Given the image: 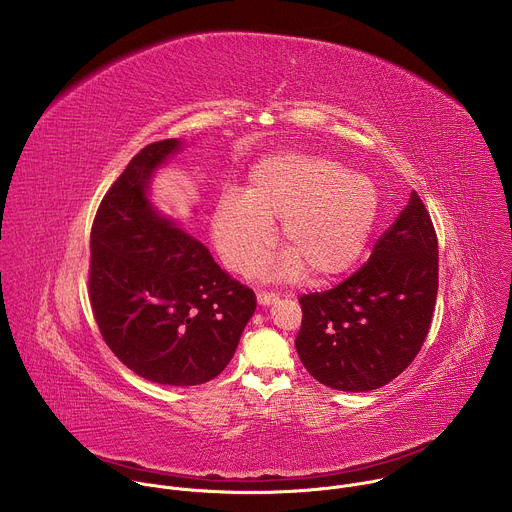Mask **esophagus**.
Instances as JSON below:
<instances>
[{
  "label": "esophagus",
  "mask_w": 512,
  "mask_h": 512,
  "mask_svg": "<svg viewBox=\"0 0 512 512\" xmlns=\"http://www.w3.org/2000/svg\"><path fill=\"white\" fill-rule=\"evenodd\" d=\"M275 300H277L275 291H265V289L257 291V302H259L261 306H269V304H273Z\"/></svg>",
  "instance_id": "1"
}]
</instances>
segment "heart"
I'll use <instances>...</instances> for the list:
<instances>
[{
  "mask_svg": "<svg viewBox=\"0 0 512 512\" xmlns=\"http://www.w3.org/2000/svg\"><path fill=\"white\" fill-rule=\"evenodd\" d=\"M379 198L373 182L330 158L277 154L261 160L245 194L227 192L216 204L212 233L237 271H249L273 245V223L287 251L261 271L326 281L348 271L369 241Z\"/></svg>",
  "mask_w": 512,
  "mask_h": 512,
  "instance_id": "obj_1",
  "label": "heart"
}]
</instances>
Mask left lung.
Masks as SVG:
<instances>
[{
	"instance_id": "8db88e82",
	"label": "left lung",
	"mask_w": 512,
	"mask_h": 512,
	"mask_svg": "<svg viewBox=\"0 0 512 512\" xmlns=\"http://www.w3.org/2000/svg\"><path fill=\"white\" fill-rule=\"evenodd\" d=\"M437 235L417 192L369 261L322 294L300 298L296 350L338 391H373L399 377L429 332L437 298Z\"/></svg>"
}]
</instances>
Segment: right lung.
<instances>
[{"label": "right lung", "mask_w": 512, "mask_h": 512, "mask_svg": "<svg viewBox=\"0 0 512 512\" xmlns=\"http://www.w3.org/2000/svg\"><path fill=\"white\" fill-rule=\"evenodd\" d=\"M178 145H145L103 196L91 229L89 300L103 340L127 369L192 387L223 373L257 298L145 198L152 172Z\"/></svg>", "instance_id": "add662e5"}]
</instances>
